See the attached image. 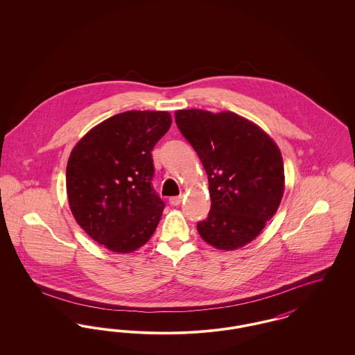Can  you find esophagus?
Wrapping results in <instances>:
<instances>
[{
  "label": "esophagus",
  "instance_id": "1",
  "mask_svg": "<svg viewBox=\"0 0 355 355\" xmlns=\"http://www.w3.org/2000/svg\"><path fill=\"white\" fill-rule=\"evenodd\" d=\"M170 203L173 206H178L180 203L182 202V196H175V197H171L169 200Z\"/></svg>",
  "mask_w": 355,
  "mask_h": 355
}]
</instances>
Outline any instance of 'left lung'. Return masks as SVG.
Here are the masks:
<instances>
[{
    "label": "left lung",
    "instance_id": "1",
    "mask_svg": "<svg viewBox=\"0 0 355 355\" xmlns=\"http://www.w3.org/2000/svg\"><path fill=\"white\" fill-rule=\"evenodd\" d=\"M174 116L209 180L211 207L197 223L200 236L222 250L245 246L282 200L285 173L278 146L255 123L232 112L189 109Z\"/></svg>",
    "mask_w": 355,
    "mask_h": 355
}]
</instances>
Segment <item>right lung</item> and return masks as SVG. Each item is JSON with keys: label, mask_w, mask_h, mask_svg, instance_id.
<instances>
[{"label": "right lung", "mask_w": 355, "mask_h": 355, "mask_svg": "<svg viewBox=\"0 0 355 355\" xmlns=\"http://www.w3.org/2000/svg\"><path fill=\"white\" fill-rule=\"evenodd\" d=\"M170 125L168 112L119 113L93 128L70 153V210L86 234L112 252H135L158 226L165 202L153 187L152 150Z\"/></svg>", "instance_id": "right-lung-1"}]
</instances>
